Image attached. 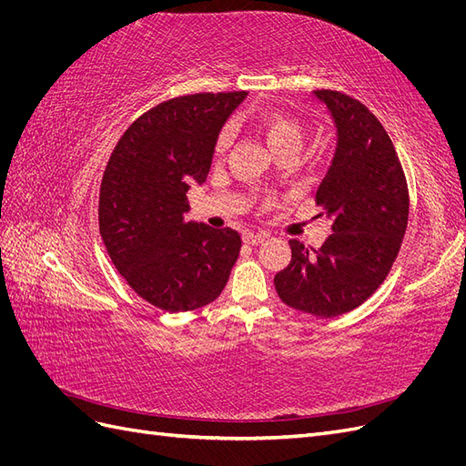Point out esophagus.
<instances>
[{
	"label": "esophagus",
	"instance_id": "esophagus-1",
	"mask_svg": "<svg viewBox=\"0 0 466 466\" xmlns=\"http://www.w3.org/2000/svg\"><path fill=\"white\" fill-rule=\"evenodd\" d=\"M266 238H268V235H264V233H245L243 235L245 245H260L266 241Z\"/></svg>",
	"mask_w": 466,
	"mask_h": 466
}]
</instances>
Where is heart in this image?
<instances>
[{
  "mask_svg": "<svg viewBox=\"0 0 466 466\" xmlns=\"http://www.w3.org/2000/svg\"><path fill=\"white\" fill-rule=\"evenodd\" d=\"M257 128L264 136L268 147H270L276 155L284 151H295L298 153L303 146V130L301 126L293 118L279 115V112H264L257 118ZM229 142V134L223 132L219 137V147Z\"/></svg>",
  "mask_w": 466,
  "mask_h": 466,
  "instance_id": "1",
  "label": "heart"
}]
</instances>
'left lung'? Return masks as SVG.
<instances>
[{
  "mask_svg": "<svg viewBox=\"0 0 466 466\" xmlns=\"http://www.w3.org/2000/svg\"><path fill=\"white\" fill-rule=\"evenodd\" d=\"M336 130L317 204L332 221L319 250L291 238V262L278 272L279 299L330 319L371 298L399 255L408 223V188L389 134L368 106L338 91H313Z\"/></svg>",
  "mask_w": 466,
  "mask_h": 466,
  "instance_id": "left-lung-1",
  "label": "left lung"
}]
</instances>
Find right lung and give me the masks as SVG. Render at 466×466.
I'll use <instances>...</instances> for the list:
<instances>
[{
    "mask_svg": "<svg viewBox=\"0 0 466 466\" xmlns=\"http://www.w3.org/2000/svg\"><path fill=\"white\" fill-rule=\"evenodd\" d=\"M247 91L171 98L139 116L112 151L98 229L130 288L168 313L218 299L241 250L235 229L187 221L190 185H204L225 122Z\"/></svg>",
    "mask_w": 466,
    "mask_h": 466,
    "instance_id": "1",
    "label": "right lung"
}]
</instances>
